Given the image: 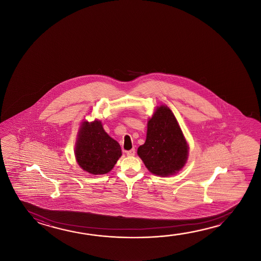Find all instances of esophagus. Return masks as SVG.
Here are the masks:
<instances>
[{
  "instance_id": "1",
  "label": "esophagus",
  "mask_w": 261,
  "mask_h": 261,
  "mask_svg": "<svg viewBox=\"0 0 261 261\" xmlns=\"http://www.w3.org/2000/svg\"><path fill=\"white\" fill-rule=\"evenodd\" d=\"M136 154V150L131 149L129 150V151H126V154L128 155V156H133V155H135Z\"/></svg>"
}]
</instances>
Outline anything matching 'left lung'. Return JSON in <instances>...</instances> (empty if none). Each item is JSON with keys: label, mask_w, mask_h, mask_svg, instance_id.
Wrapping results in <instances>:
<instances>
[{"label": "left lung", "mask_w": 261, "mask_h": 261, "mask_svg": "<svg viewBox=\"0 0 261 261\" xmlns=\"http://www.w3.org/2000/svg\"><path fill=\"white\" fill-rule=\"evenodd\" d=\"M137 154L154 175H174L184 167L188 158V145L168 107H158L148 121L145 144L138 147Z\"/></svg>", "instance_id": "left-lung-1"}]
</instances>
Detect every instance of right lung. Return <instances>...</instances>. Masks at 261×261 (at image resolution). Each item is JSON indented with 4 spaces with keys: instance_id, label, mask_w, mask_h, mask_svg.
I'll return each instance as SVG.
<instances>
[{
    "instance_id": "add662e5",
    "label": "right lung",
    "mask_w": 261,
    "mask_h": 261,
    "mask_svg": "<svg viewBox=\"0 0 261 261\" xmlns=\"http://www.w3.org/2000/svg\"><path fill=\"white\" fill-rule=\"evenodd\" d=\"M121 154L119 144L105 132L100 121L83 124L75 146V158L84 170L93 175L107 174Z\"/></svg>"
}]
</instances>
